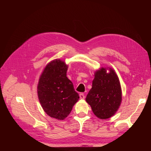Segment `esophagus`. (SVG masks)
<instances>
[{"mask_svg": "<svg viewBox=\"0 0 151 151\" xmlns=\"http://www.w3.org/2000/svg\"><path fill=\"white\" fill-rule=\"evenodd\" d=\"M79 96H80V99H85V96H84V93H80Z\"/></svg>", "mask_w": 151, "mask_h": 151, "instance_id": "obj_1", "label": "esophagus"}]
</instances>
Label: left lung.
I'll use <instances>...</instances> for the list:
<instances>
[{
    "instance_id": "8db88e82",
    "label": "left lung",
    "mask_w": 151,
    "mask_h": 151,
    "mask_svg": "<svg viewBox=\"0 0 151 151\" xmlns=\"http://www.w3.org/2000/svg\"><path fill=\"white\" fill-rule=\"evenodd\" d=\"M92 88L86 101L93 114L101 119H106L116 113L122 101L119 80L112 67H101L94 74Z\"/></svg>"
}]
</instances>
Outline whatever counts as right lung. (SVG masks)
<instances>
[{
  "instance_id": "right-lung-1",
  "label": "right lung",
  "mask_w": 151,
  "mask_h": 151,
  "mask_svg": "<svg viewBox=\"0 0 151 151\" xmlns=\"http://www.w3.org/2000/svg\"><path fill=\"white\" fill-rule=\"evenodd\" d=\"M68 65L60 59L52 60L41 73L37 91L41 107L49 116L63 120L78 101L72 82L67 77Z\"/></svg>"
}]
</instances>
